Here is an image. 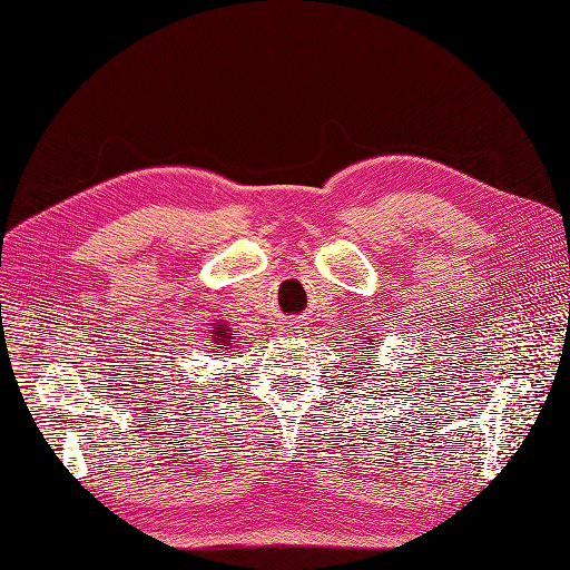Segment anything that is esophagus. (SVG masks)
Listing matches in <instances>:
<instances>
[{"mask_svg": "<svg viewBox=\"0 0 570 570\" xmlns=\"http://www.w3.org/2000/svg\"><path fill=\"white\" fill-rule=\"evenodd\" d=\"M291 328H298V326H293V324H291V326H286V331H291Z\"/></svg>", "mask_w": 570, "mask_h": 570, "instance_id": "34e87169", "label": "esophagus"}]
</instances>
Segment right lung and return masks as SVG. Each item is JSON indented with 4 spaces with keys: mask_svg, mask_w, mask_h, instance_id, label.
<instances>
[{
    "mask_svg": "<svg viewBox=\"0 0 570 570\" xmlns=\"http://www.w3.org/2000/svg\"><path fill=\"white\" fill-rule=\"evenodd\" d=\"M214 340H216V344L218 342H224V350H228V346H230V333H226V328H216L214 331Z\"/></svg>",
    "mask_w": 570,
    "mask_h": 570,
    "instance_id": "right-lung-1",
    "label": "right lung"
}]
</instances>
